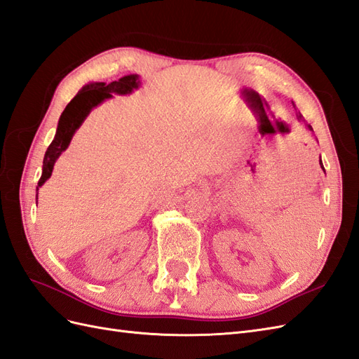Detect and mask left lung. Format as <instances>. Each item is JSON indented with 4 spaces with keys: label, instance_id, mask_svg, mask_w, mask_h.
<instances>
[{
    "label": "left lung",
    "instance_id": "1",
    "mask_svg": "<svg viewBox=\"0 0 359 359\" xmlns=\"http://www.w3.org/2000/svg\"><path fill=\"white\" fill-rule=\"evenodd\" d=\"M292 106H294V103H292ZM294 107H296V106H294ZM297 119H299V121H305V119H303V115H302L300 112H297ZM306 127L309 128V130H312V127H311L309 124H306ZM320 167H321V170L325 171V168H323V162H321V158H320Z\"/></svg>",
    "mask_w": 359,
    "mask_h": 359
}]
</instances>
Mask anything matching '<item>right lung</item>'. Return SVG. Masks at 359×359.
I'll return each instance as SVG.
<instances>
[{
    "instance_id": "1",
    "label": "right lung",
    "mask_w": 359,
    "mask_h": 359,
    "mask_svg": "<svg viewBox=\"0 0 359 359\" xmlns=\"http://www.w3.org/2000/svg\"><path fill=\"white\" fill-rule=\"evenodd\" d=\"M140 85H141L140 76L130 74V76H124L116 81H112V83L109 85L103 83V81L88 83L79 90V94L69 101L65 110L62 112L59 124H57L56 136H54L53 142L50 144L47 151H45L42 176L38 182V187H36V192L39 191V187L43 185L45 180L50 179L54 163H56L62 151H65L68 149L72 136H74L76 130L81 126V123L85 121V118L89 115L90 110L95 106H98L103 100L112 97V94H118V95L130 94L133 89L140 88ZM36 200H38V194H36Z\"/></svg>"
}]
</instances>
